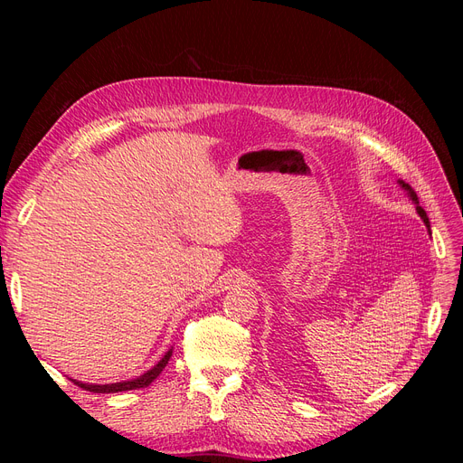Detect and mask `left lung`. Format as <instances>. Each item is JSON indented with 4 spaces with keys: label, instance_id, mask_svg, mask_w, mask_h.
I'll return each instance as SVG.
<instances>
[{
    "label": "left lung",
    "instance_id": "left-lung-1",
    "mask_svg": "<svg viewBox=\"0 0 463 463\" xmlns=\"http://www.w3.org/2000/svg\"><path fill=\"white\" fill-rule=\"evenodd\" d=\"M398 184H400V187H402V189H405V191H408V194H410V199H411V201H413V203L417 204V206H415V208H417V214L423 218V222H425V226H427V228L430 230V223H429L427 213H425V210H423L421 206H419V201H417V194H415V191H413V189H411V187H410L408 184H405V181H398Z\"/></svg>",
    "mask_w": 463,
    "mask_h": 463
}]
</instances>
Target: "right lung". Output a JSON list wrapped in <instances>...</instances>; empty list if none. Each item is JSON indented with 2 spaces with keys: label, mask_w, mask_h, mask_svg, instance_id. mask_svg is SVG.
Masks as SVG:
<instances>
[{
  "label": "right lung",
  "mask_w": 463,
  "mask_h": 463,
  "mask_svg": "<svg viewBox=\"0 0 463 463\" xmlns=\"http://www.w3.org/2000/svg\"><path fill=\"white\" fill-rule=\"evenodd\" d=\"M174 349H170L156 365H154L150 371H146L145 374H141L138 378H133V381H123V383H114V384H89V383H80V381H73L77 386L85 388L89 392H96V394H114V392H125V390H137V388H145L148 386L154 378H158V374L164 371V367L170 361Z\"/></svg>",
  "instance_id": "obj_1"
}]
</instances>
